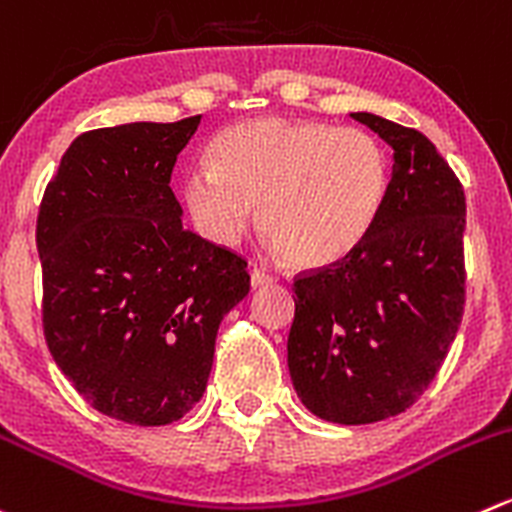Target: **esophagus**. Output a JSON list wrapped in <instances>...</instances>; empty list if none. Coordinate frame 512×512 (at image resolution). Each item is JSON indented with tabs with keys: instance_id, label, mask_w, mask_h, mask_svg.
<instances>
[{
	"instance_id": "34e87169",
	"label": "esophagus",
	"mask_w": 512,
	"mask_h": 512,
	"mask_svg": "<svg viewBox=\"0 0 512 512\" xmlns=\"http://www.w3.org/2000/svg\"><path fill=\"white\" fill-rule=\"evenodd\" d=\"M250 285L255 287H267V285H275V277L270 275V272H265V270H260V267H255V270L250 272Z\"/></svg>"
}]
</instances>
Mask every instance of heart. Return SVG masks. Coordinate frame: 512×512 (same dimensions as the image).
<instances>
[{"label":"heart","instance_id":"b5f03b06","mask_svg":"<svg viewBox=\"0 0 512 512\" xmlns=\"http://www.w3.org/2000/svg\"><path fill=\"white\" fill-rule=\"evenodd\" d=\"M207 162L180 182L197 230L230 247L260 205V230L297 267L350 255L372 232L390 190V157L375 135L315 119L230 124L210 142Z\"/></svg>","mask_w":512,"mask_h":512}]
</instances>
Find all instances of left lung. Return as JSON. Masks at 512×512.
Masks as SVG:
<instances>
[{"instance_id":"1","label":"left lung","mask_w":512,"mask_h":512,"mask_svg":"<svg viewBox=\"0 0 512 512\" xmlns=\"http://www.w3.org/2000/svg\"><path fill=\"white\" fill-rule=\"evenodd\" d=\"M393 147V177L370 235L295 280L287 367L297 398L327 423L405 413L428 390L465 305V195L418 130L352 112Z\"/></svg>"}]
</instances>
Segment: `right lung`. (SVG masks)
<instances>
[{
	"label": "right lung",
	"mask_w": 512,
	"mask_h": 512,
	"mask_svg": "<svg viewBox=\"0 0 512 512\" xmlns=\"http://www.w3.org/2000/svg\"><path fill=\"white\" fill-rule=\"evenodd\" d=\"M130 122L79 135L37 217L49 352L102 415L167 425L200 403L247 262L182 227L170 187L200 127Z\"/></svg>",
	"instance_id": "add662e5"
}]
</instances>
